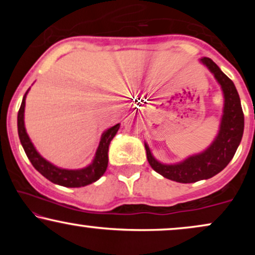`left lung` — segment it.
<instances>
[{"label":"left lung","instance_id":"left-lung-1","mask_svg":"<svg viewBox=\"0 0 255 255\" xmlns=\"http://www.w3.org/2000/svg\"><path fill=\"white\" fill-rule=\"evenodd\" d=\"M199 61L212 73L223 93V113L217 135L204 151L171 164L159 162L145 142L147 160L152 169L165 178L180 183L207 180L221 172L233 159L244 135L245 116L235 85L211 58L203 57Z\"/></svg>","mask_w":255,"mask_h":255}]
</instances>
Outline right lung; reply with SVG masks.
<instances>
[{
	"instance_id": "1",
	"label": "right lung",
	"mask_w": 255,
	"mask_h": 255,
	"mask_svg": "<svg viewBox=\"0 0 255 255\" xmlns=\"http://www.w3.org/2000/svg\"><path fill=\"white\" fill-rule=\"evenodd\" d=\"M28 89L26 91L24 98H22L21 107H20L19 113H17V133H19V139L24 147L26 156L28 157L32 165L34 166L37 171H39L44 177L48 178L52 183L60 184L63 187H71V188H78V187H84L87 184L99 180L104 175L108 168V151H109V145L111 140L118 133L120 124L113 126V127L105 129L102 133L99 145L96 151L95 158L89 165L81 169H63L56 166L52 163L46 160L45 158L40 156V153L36 150L33 142L31 141L27 131L25 128V104L26 96H27Z\"/></svg>"
}]
</instances>
